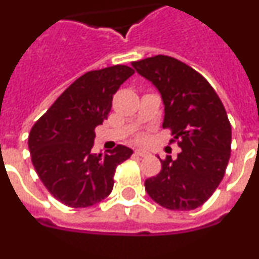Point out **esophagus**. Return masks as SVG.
<instances>
[{"label":"esophagus","instance_id":"obj_1","mask_svg":"<svg viewBox=\"0 0 259 259\" xmlns=\"http://www.w3.org/2000/svg\"><path fill=\"white\" fill-rule=\"evenodd\" d=\"M135 153H137L138 156H141V157L149 156V152L146 151V149H143V148H137V149H135Z\"/></svg>","mask_w":259,"mask_h":259}]
</instances>
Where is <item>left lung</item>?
<instances>
[{"label":"left lung","mask_w":259,"mask_h":259,"mask_svg":"<svg viewBox=\"0 0 259 259\" xmlns=\"http://www.w3.org/2000/svg\"><path fill=\"white\" fill-rule=\"evenodd\" d=\"M161 94L168 127L181 151L161 159L158 175L144 183L149 197L167 209L202 206L221 183L231 152V125L214 89L199 72L170 56L132 62Z\"/></svg>","instance_id":"8db88e82"}]
</instances>
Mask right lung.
<instances>
[{
	"label": "right lung",
	"mask_w": 259,
	"mask_h": 259,
	"mask_svg": "<svg viewBox=\"0 0 259 259\" xmlns=\"http://www.w3.org/2000/svg\"><path fill=\"white\" fill-rule=\"evenodd\" d=\"M134 74L115 65L81 75L33 125L28 146L31 162L48 192L74 208L91 207L110 195L116 167L133 154L117 146L93 153L94 129L102 125L113 94Z\"/></svg>",
	"instance_id": "add662e5"
}]
</instances>
